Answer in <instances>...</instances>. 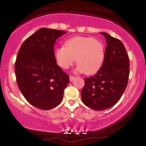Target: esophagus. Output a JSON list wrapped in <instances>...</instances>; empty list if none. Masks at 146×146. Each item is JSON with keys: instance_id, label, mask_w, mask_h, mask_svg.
I'll list each match as a JSON object with an SVG mask.
<instances>
[{"instance_id": "34e87169", "label": "esophagus", "mask_w": 146, "mask_h": 146, "mask_svg": "<svg viewBox=\"0 0 146 146\" xmlns=\"http://www.w3.org/2000/svg\"><path fill=\"white\" fill-rule=\"evenodd\" d=\"M75 78V76H73V75H70V77H69V80H70V81H71V82L73 81V80H74Z\"/></svg>"}]
</instances>
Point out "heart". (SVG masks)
<instances>
[{"mask_svg": "<svg viewBox=\"0 0 146 146\" xmlns=\"http://www.w3.org/2000/svg\"><path fill=\"white\" fill-rule=\"evenodd\" d=\"M56 62L62 68L67 69L75 61L77 70L87 75L96 73L103 66L105 46L101 41L89 37L78 36L68 40L65 46L55 51Z\"/></svg>", "mask_w": 146, "mask_h": 146, "instance_id": "1", "label": "heart"}]
</instances>
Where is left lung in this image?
I'll use <instances>...</instances> for the list:
<instances>
[{
	"label": "left lung",
	"mask_w": 146,
	"mask_h": 146,
	"mask_svg": "<svg viewBox=\"0 0 146 146\" xmlns=\"http://www.w3.org/2000/svg\"><path fill=\"white\" fill-rule=\"evenodd\" d=\"M103 66L93 76L84 79L82 100L86 106L95 110L110 108L119 100L128 84L129 59L124 45L108 33Z\"/></svg>",
	"instance_id": "obj_1"
}]
</instances>
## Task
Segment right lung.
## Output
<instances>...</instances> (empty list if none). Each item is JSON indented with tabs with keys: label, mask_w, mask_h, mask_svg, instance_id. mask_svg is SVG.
Here are the masks:
<instances>
[{
	"label": "right lung",
	"mask_w": 146,
	"mask_h": 146,
	"mask_svg": "<svg viewBox=\"0 0 146 146\" xmlns=\"http://www.w3.org/2000/svg\"><path fill=\"white\" fill-rule=\"evenodd\" d=\"M62 30L41 28L27 38L18 51L15 74L20 90L31 105L42 110L58 106L69 75L57 64L56 40L66 33Z\"/></svg>",
	"instance_id": "obj_1"
}]
</instances>
